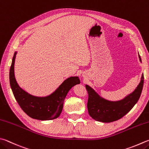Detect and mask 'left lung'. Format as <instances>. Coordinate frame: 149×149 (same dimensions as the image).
I'll use <instances>...</instances> for the list:
<instances>
[{
	"label": "left lung",
	"mask_w": 149,
	"mask_h": 149,
	"mask_svg": "<svg viewBox=\"0 0 149 149\" xmlns=\"http://www.w3.org/2000/svg\"><path fill=\"white\" fill-rule=\"evenodd\" d=\"M139 60L141 59L139 55ZM144 82V76L142 74L141 82L136 89L125 99L116 102H111L100 97L91 87L86 85L88 93L87 107L88 113L93 119L103 123H111L122 118L130 111L138 101L141 96Z\"/></svg>",
	"instance_id": "left-lung-1"
}]
</instances>
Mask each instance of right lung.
<instances>
[{
	"label": "right lung",
	"mask_w": 149,
	"mask_h": 149,
	"mask_svg": "<svg viewBox=\"0 0 149 149\" xmlns=\"http://www.w3.org/2000/svg\"><path fill=\"white\" fill-rule=\"evenodd\" d=\"M17 52L14 53L10 70V83L17 102L21 109L31 118L45 120L56 119L63 109V101L72 87L79 84L77 77H69L59 86L53 93L45 97L30 95L19 86L14 74V63Z\"/></svg>",
	"instance_id": "1"
}]
</instances>
